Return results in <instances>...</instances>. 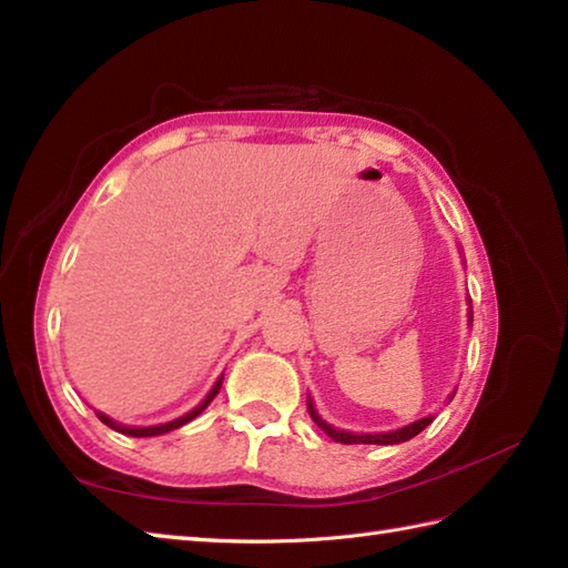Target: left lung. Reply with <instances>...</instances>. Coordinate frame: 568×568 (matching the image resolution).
<instances>
[{
  "label": "left lung",
  "instance_id": "8db88e82",
  "mask_svg": "<svg viewBox=\"0 0 568 568\" xmlns=\"http://www.w3.org/2000/svg\"><path fill=\"white\" fill-rule=\"evenodd\" d=\"M469 324H471V310H469ZM453 397H455V394H453ZM307 412H310L314 424L320 426L328 435V438H334L336 443H344V445H355V443H363V445H397V443L412 440L414 435H418L426 426L433 424V416H426V418H418V420H414V424H408V426H404L399 430H392V433H375V435L361 433V435H355V433L338 430L334 426H328L326 420L320 414H316L312 399H307Z\"/></svg>",
  "mask_w": 568,
  "mask_h": 568
}]
</instances>
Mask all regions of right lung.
<instances>
[{"label": "right lung", "instance_id": "obj_1", "mask_svg": "<svg viewBox=\"0 0 568 568\" xmlns=\"http://www.w3.org/2000/svg\"><path fill=\"white\" fill-rule=\"evenodd\" d=\"M220 387H222V377L215 382V387L210 389V394L207 397L197 404L193 412H189L186 416H181V418H174V420H169V424H162V426H150V428H130V426H121V424H115L113 418H109L105 414H97L99 418H101V424H105L109 428H113V430H118V433H123V435H130V438H152V435H162V433H169V430H174V428H181V426H186L189 420H193L195 416H201L203 412H205V406L215 399V394L220 392Z\"/></svg>", "mask_w": 568, "mask_h": 568}]
</instances>
